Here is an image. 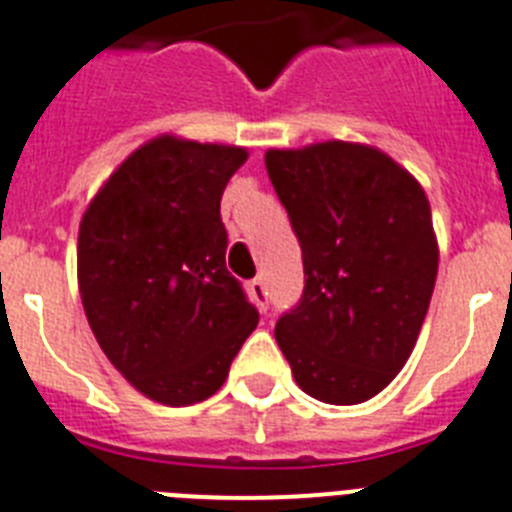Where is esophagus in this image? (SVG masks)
Segmentation results:
<instances>
[{"label": "esophagus", "mask_w": 512, "mask_h": 512, "mask_svg": "<svg viewBox=\"0 0 512 512\" xmlns=\"http://www.w3.org/2000/svg\"><path fill=\"white\" fill-rule=\"evenodd\" d=\"M249 294H252V299H255V304H257V309H260V312H265V309H268V291H265L263 278H255V281H249Z\"/></svg>", "instance_id": "34e87169"}]
</instances>
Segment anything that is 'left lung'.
I'll use <instances>...</instances> for the list:
<instances>
[{"mask_svg": "<svg viewBox=\"0 0 512 512\" xmlns=\"http://www.w3.org/2000/svg\"><path fill=\"white\" fill-rule=\"evenodd\" d=\"M265 169L304 260V296L276 325L296 385L333 406L375 398L409 362L440 247L416 176L367 143L270 148Z\"/></svg>", "mask_w": 512, "mask_h": 512, "instance_id": "8db88e82", "label": "left lung"}]
</instances>
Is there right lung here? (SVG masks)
I'll list each match as a JSON object with an SVG mask.
<instances>
[{
  "label": "right lung",
  "instance_id": "add662e5",
  "mask_svg": "<svg viewBox=\"0 0 512 512\" xmlns=\"http://www.w3.org/2000/svg\"><path fill=\"white\" fill-rule=\"evenodd\" d=\"M242 145L158 135L119 163L77 231V289L103 354L137 393L192 406L221 390L257 309L226 270L221 195Z\"/></svg>",
  "mask_w": 512,
  "mask_h": 512
}]
</instances>
